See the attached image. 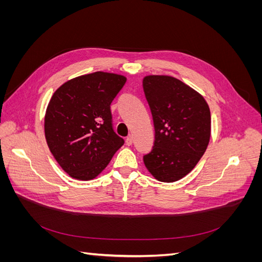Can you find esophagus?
Returning a JSON list of instances; mask_svg holds the SVG:
<instances>
[{"mask_svg":"<svg viewBox=\"0 0 262 262\" xmlns=\"http://www.w3.org/2000/svg\"><path fill=\"white\" fill-rule=\"evenodd\" d=\"M125 143H126V145H132V143H133V137H132V136L126 137Z\"/></svg>","mask_w":262,"mask_h":262,"instance_id":"34e87169","label":"esophagus"}]
</instances>
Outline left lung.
<instances>
[{
  "instance_id": "obj_1",
  "label": "left lung",
  "mask_w": 262,
  "mask_h": 262,
  "mask_svg": "<svg viewBox=\"0 0 262 262\" xmlns=\"http://www.w3.org/2000/svg\"><path fill=\"white\" fill-rule=\"evenodd\" d=\"M143 90L155 129L144 165L158 181H177L195 167L209 145V105L200 93L169 75L144 76Z\"/></svg>"
}]
</instances>
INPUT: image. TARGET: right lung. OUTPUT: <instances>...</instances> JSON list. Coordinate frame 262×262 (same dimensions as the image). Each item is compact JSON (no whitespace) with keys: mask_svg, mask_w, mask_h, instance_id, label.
<instances>
[{"mask_svg":"<svg viewBox=\"0 0 262 262\" xmlns=\"http://www.w3.org/2000/svg\"><path fill=\"white\" fill-rule=\"evenodd\" d=\"M125 82L123 75L98 71L71 78L53 93L45 115V136L69 176L96 178L123 145L113 129L110 104Z\"/></svg>","mask_w":262,"mask_h":262,"instance_id":"right-lung-1","label":"right lung"}]
</instances>
